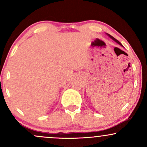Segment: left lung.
<instances>
[{
	"label": "left lung",
	"mask_w": 147,
	"mask_h": 147,
	"mask_svg": "<svg viewBox=\"0 0 147 147\" xmlns=\"http://www.w3.org/2000/svg\"><path fill=\"white\" fill-rule=\"evenodd\" d=\"M107 34V35H108V36H109V37H110V38H111V39H113V41H115V42H116V43H118V44H119V45H121V46H122V47H123V45H122V43H120V42H119V41H118L117 39H115V38L113 36H111V35H110V34Z\"/></svg>",
	"instance_id": "left-lung-1"
}]
</instances>
